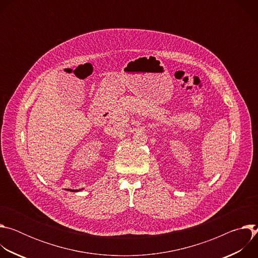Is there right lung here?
Wrapping results in <instances>:
<instances>
[{"instance_id": "add662e5", "label": "right lung", "mask_w": 258, "mask_h": 258, "mask_svg": "<svg viewBox=\"0 0 258 258\" xmlns=\"http://www.w3.org/2000/svg\"><path fill=\"white\" fill-rule=\"evenodd\" d=\"M81 190H70V189H67V191H72V192H78V191H81Z\"/></svg>"}]
</instances>
